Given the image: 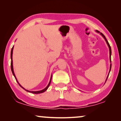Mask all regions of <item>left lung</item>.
I'll list each match as a JSON object with an SVG mask.
<instances>
[{
  "instance_id": "obj_1",
  "label": "left lung",
  "mask_w": 121,
  "mask_h": 121,
  "mask_svg": "<svg viewBox=\"0 0 121 121\" xmlns=\"http://www.w3.org/2000/svg\"><path fill=\"white\" fill-rule=\"evenodd\" d=\"M97 32H98V33H100V34L102 36V37H104V38H105V40H106V43H107V45H108V47H109V54H110V56H109V57H110V62H112V61H111L112 50H111V48H110V45H109V43H108V42L107 40V39H106V38L105 37V35H104V34H103L101 33V32H100V31H98V30H97ZM111 67H112V64H110V70H109V73H108V76H107V79H106V82L107 81V79L108 77V76H109V73H110V70H111Z\"/></svg>"
}]
</instances>
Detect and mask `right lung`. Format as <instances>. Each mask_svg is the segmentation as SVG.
Masks as SVG:
<instances>
[{
    "mask_svg": "<svg viewBox=\"0 0 121 121\" xmlns=\"http://www.w3.org/2000/svg\"><path fill=\"white\" fill-rule=\"evenodd\" d=\"M13 48H12V50H11V70H12V73H13V75H14V77H15V79H16V81H17V83L19 84V85L20 86H21V87H22V89H23L24 90H26V91L32 93H34V94H38V93H43V92H44L45 91H46V90L48 89V86H50V83H51V79H52V76H51V77L50 81V82H49V83H48V85L44 89L42 90H41V91H28V90H26V89H24V88H23V87H22V86H21V85H20V84L19 83V82H18V81H17V79H16V78L15 76V73H14V70H13V60H12V54H13Z\"/></svg>",
    "mask_w": 121,
    "mask_h": 121,
    "instance_id": "add662e5",
    "label": "right lung"
}]
</instances>
